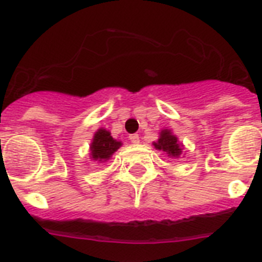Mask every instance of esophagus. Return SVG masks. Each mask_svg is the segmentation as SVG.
Segmentation results:
<instances>
[{"mask_svg": "<svg viewBox=\"0 0 262 262\" xmlns=\"http://www.w3.org/2000/svg\"><path fill=\"white\" fill-rule=\"evenodd\" d=\"M129 140H130L132 143H135V144H139L140 143V136L139 135H130L129 136Z\"/></svg>", "mask_w": 262, "mask_h": 262, "instance_id": "esophagus-1", "label": "esophagus"}]
</instances>
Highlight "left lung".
I'll list each match as a JSON object with an SVG mask.
<instances>
[{"label": "left lung", "mask_w": 262, "mask_h": 262, "mask_svg": "<svg viewBox=\"0 0 262 262\" xmlns=\"http://www.w3.org/2000/svg\"><path fill=\"white\" fill-rule=\"evenodd\" d=\"M154 145H155L156 149L166 152L171 158H178L182 154V145H179L178 139L168 129H163L160 132L159 140L154 143Z\"/></svg>", "instance_id": "8db88e82"}]
</instances>
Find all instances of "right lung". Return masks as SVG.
Returning <instances> with one entry per match:
<instances>
[{
  "instance_id": "right-lung-1",
  "label": "right lung",
  "mask_w": 262,
  "mask_h": 262,
  "mask_svg": "<svg viewBox=\"0 0 262 262\" xmlns=\"http://www.w3.org/2000/svg\"><path fill=\"white\" fill-rule=\"evenodd\" d=\"M121 145L122 143L113 139L110 132L106 129H99L91 143V158L100 163L107 162Z\"/></svg>"
}]
</instances>
